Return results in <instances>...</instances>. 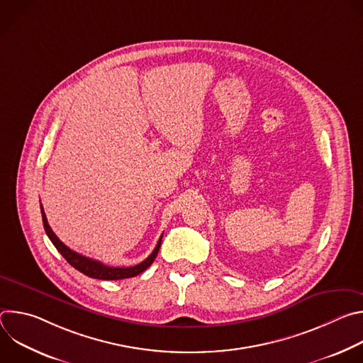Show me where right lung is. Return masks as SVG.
Instances as JSON below:
<instances>
[{
	"label": "right lung",
	"mask_w": 363,
	"mask_h": 363,
	"mask_svg": "<svg viewBox=\"0 0 363 363\" xmlns=\"http://www.w3.org/2000/svg\"><path fill=\"white\" fill-rule=\"evenodd\" d=\"M40 208H41L43 225H44L45 234L48 235L50 241L55 244L57 251L66 258L67 263L72 267H74L76 270H79L80 273L86 274L87 277H91V279H99V280H122V279L135 277V276L140 274L142 272H145L153 263V260H155V258H157L158 251L161 248L162 235H161L157 247H155V250L150 252V255L147 258H145L142 263H139L136 266H132V267H111V266H105L103 263H100L97 260H93V258L84 257V255L70 250L67 245H65L57 238V235L53 233V230L50 228V225L47 223V218H45V214H44V210H43V205H40Z\"/></svg>",
	"instance_id": "obj_1"
}]
</instances>
